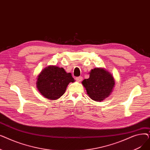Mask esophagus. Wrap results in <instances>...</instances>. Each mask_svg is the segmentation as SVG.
I'll list each match as a JSON object with an SVG mask.
<instances>
[{"instance_id":"esophagus-1","label":"esophagus","mask_w":150,"mask_h":150,"mask_svg":"<svg viewBox=\"0 0 150 150\" xmlns=\"http://www.w3.org/2000/svg\"><path fill=\"white\" fill-rule=\"evenodd\" d=\"M76 80L78 81V82H80L82 81L83 80V77L82 76H78V77H76Z\"/></svg>"}]
</instances>
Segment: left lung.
Returning <instances> with one entry per match:
<instances>
[{
  "instance_id": "8db88e82",
  "label": "left lung",
  "mask_w": 150,
  "mask_h": 150,
  "mask_svg": "<svg viewBox=\"0 0 150 150\" xmlns=\"http://www.w3.org/2000/svg\"><path fill=\"white\" fill-rule=\"evenodd\" d=\"M89 74L88 79L82 81L89 97L96 101L104 100L111 95L114 87L113 76L103 68L92 69Z\"/></svg>"
}]
</instances>
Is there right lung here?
Returning <instances> with one entry per match:
<instances>
[{"mask_svg": "<svg viewBox=\"0 0 150 150\" xmlns=\"http://www.w3.org/2000/svg\"><path fill=\"white\" fill-rule=\"evenodd\" d=\"M74 81L72 74L67 73L62 67L49 66L38 76L36 87L44 97L55 100L64 93L70 82Z\"/></svg>", "mask_w": 150, "mask_h": 150, "instance_id": "obj_1", "label": "right lung"}]
</instances>
